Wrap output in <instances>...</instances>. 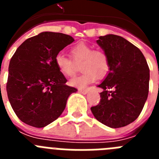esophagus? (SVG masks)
<instances>
[{
  "label": "esophagus",
  "instance_id": "1",
  "mask_svg": "<svg viewBox=\"0 0 159 159\" xmlns=\"http://www.w3.org/2000/svg\"><path fill=\"white\" fill-rule=\"evenodd\" d=\"M79 92H80L81 94H84V95H86L88 93V89H79Z\"/></svg>",
  "mask_w": 159,
  "mask_h": 159
}]
</instances>
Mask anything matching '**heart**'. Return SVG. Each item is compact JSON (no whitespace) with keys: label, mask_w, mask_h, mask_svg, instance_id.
Masks as SVG:
<instances>
[{"label":"heart","mask_w":159,"mask_h":159,"mask_svg":"<svg viewBox=\"0 0 159 159\" xmlns=\"http://www.w3.org/2000/svg\"><path fill=\"white\" fill-rule=\"evenodd\" d=\"M70 52L75 62H83L81 71H84L81 75L70 80L71 86L84 88L95 82L97 75L103 77L109 71V60L102 50H93V48L87 43H79L71 48ZM55 64L60 72L65 76H72L75 74V64L63 52H59L56 56Z\"/></svg>","instance_id":"obj_1"}]
</instances>
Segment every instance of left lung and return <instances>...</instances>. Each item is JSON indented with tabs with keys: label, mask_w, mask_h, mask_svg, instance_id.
<instances>
[{
	"label": "left lung",
	"mask_w": 159,
	"mask_h": 159,
	"mask_svg": "<svg viewBox=\"0 0 159 159\" xmlns=\"http://www.w3.org/2000/svg\"><path fill=\"white\" fill-rule=\"evenodd\" d=\"M109 60V71L97 87L100 102L91 107L95 119L111 128L133 123L147 99L150 69L136 46L122 36L108 34L96 40Z\"/></svg>",
	"instance_id": "left-lung-1"
}]
</instances>
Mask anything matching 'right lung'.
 <instances>
[{"mask_svg": "<svg viewBox=\"0 0 159 159\" xmlns=\"http://www.w3.org/2000/svg\"><path fill=\"white\" fill-rule=\"evenodd\" d=\"M74 41L60 32H43L19 46L8 66L6 90L17 117L34 127H44L65 109L71 93L67 80L55 64V57Z\"/></svg>", "mask_w": 159, "mask_h": 159, "instance_id": "obj_1", "label": "right lung"}]
</instances>
